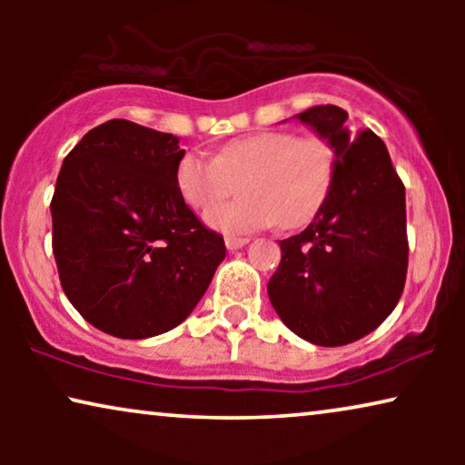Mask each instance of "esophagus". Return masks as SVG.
Segmentation results:
<instances>
[{"instance_id": "1", "label": "esophagus", "mask_w": 465, "mask_h": 465, "mask_svg": "<svg viewBox=\"0 0 465 465\" xmlns=\"http://www.w3.org/2000/svg\"><path fill=\"white\" fill-rule=\"evenodd\" d=\"M247 243H250V239H247V237H226V247L231 252L239 250V247H243Z\"/></svg>"}]
</instances>
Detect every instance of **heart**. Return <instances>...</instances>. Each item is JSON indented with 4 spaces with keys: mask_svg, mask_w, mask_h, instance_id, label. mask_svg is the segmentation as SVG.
I'll list each match as a JSON object with an SVG mask.
<instances>
[{
    "mask_svg": "<svg viewBox=\"0 0 465 465\" xmlns=\"http://www.w3.org/2000/svg\"><path fill=\"white\" fill-rule=\"evenodd\" d=\"M334 145L322 135L262 131L232 139L207 158L188 152L177 164L175 183L193 209H208L240 183L242 196L205 213L226 234H250L272 226L309 224L326 205L336 180Z\"/></svg>",
    "mask_w": 465,
    "mask_h": 465,
    "instance_id": "heart-1",
    "label": "heart"
}]
</instances>
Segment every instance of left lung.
I'll return each mask as SVG.
<instances>
[{"label":"left lung","mask_w":465,"mask_h":465,"mask_svg":"<svg viewBox=\"0 0 465 465\" xmlns=\"http://www.w3.org/2000/svg\"><path fill=\"white\" fill-rule=\"evenodd\" d=\"M298 118L334 145L339 167L322 212L301 234L279 241L282 262L266 290L292 332L341 347L379 328L402 296L404 183L381 137L353 133L342 107L315 105Z\"/></svg>","instance_id":"obj_1"}]
</instances>
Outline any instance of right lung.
Instances as JSON below:
<instances>
[{"instance_id":"1","label":"right lung","mask_w":465,"mask_h":465,"mask_svg":"<svg viewBox=\"0 0 465 465\" xmlns=\"http://www.w3.org/2000/svg\"><path fill=\"white\" fill-rule=\"evenodd\" d=\"M182 158L175 135L116 118L63 161L50 201L53 253L69 302L101 332H169L226 256L224 237L177 190Z\"/></svg>"}]
</instances>
